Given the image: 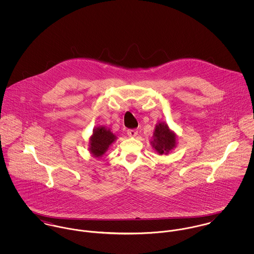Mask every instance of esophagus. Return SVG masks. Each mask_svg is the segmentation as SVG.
<instances>
[{"label": "esophagus", "mask_w": 254, "mask_h": 254, "mask_svg": "<svg viewBox=\"0 0 254 254\" xmlns=\"http://www.w3.org/2000/svg\"><path fill=\"white\" fill-rule=\"evenodd\" d=\"M127 134L130 137H135L138 134V130L137 129H128L127 130Z\"/></svg>", "instance_id": "34e87169"}]
</instances>
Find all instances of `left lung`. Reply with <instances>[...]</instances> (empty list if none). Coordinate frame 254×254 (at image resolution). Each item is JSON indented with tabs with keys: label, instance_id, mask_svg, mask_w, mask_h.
Masks as SVG:
<instances>
[{
	"label": "left lung",
	"instance_id": "8db88e82",
	"mask_svg": "<svg viewBox=\"0 0 254 254\" xmlns=\"http://www.w3.org/2000/svg\"><path fill=\"white\" fill-rule=\"evenodd\" d=\"M154 139L152 145L154 148L160 153H166L175 146V135L169 130L168 126L164 123L156 125L154 130Z\"/></svg>",
	"mask_w": 254,
	"mask_h": 254
}]
</instances>
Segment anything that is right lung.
Segmentation results:
<instances>
[{"instance_id": "add662e5", "label": "right lung", "mask_w": 254, "mask_h": 254, "mask_svg": "<svg viewBox=\"0 0 254 254\" xmlns=\"http://www.w3.org/2000/svg\"><path fill=\"white\" fill-rule=\"evenodd\" d=\"M114 140L115 136L109 130L105 129L104 127H99L95 129L90 142L91 152L97 157L102 156Z\"/></svg>"}]
</instances>
